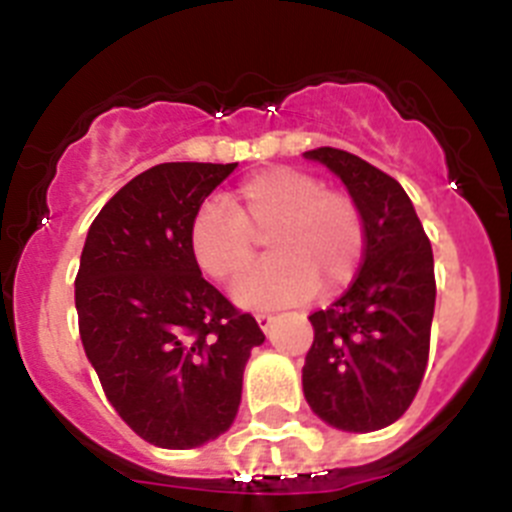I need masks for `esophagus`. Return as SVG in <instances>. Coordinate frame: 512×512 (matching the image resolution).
Segmentation results:
<instances>
[{"label":"esophagus","instance_id":"obj_1","mask_svg":"<svg viewBox=\"0 0 512 512\" xmlns=\"http://www.w3.org/2000/svg\"><path fill=\"white\" fill-rule=\"evenodd\" d=\"M256 323H259L261 330H269L271 323H274V315H271V312H259V315H256Z\"/></svg>","mask_w":512,"mask_h":512}]
</instances>
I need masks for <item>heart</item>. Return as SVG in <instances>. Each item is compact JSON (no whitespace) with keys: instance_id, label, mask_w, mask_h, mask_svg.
Masks as SVG:
<instances>
[{"instance_id":"1","label":"heart","mask_w":512,"mask_h":512,"mask_svg":"<svg viewBox=\"0 0 512 512\" xmlns=\"http://www.w3.org/2000/svg\"><path fill=\"white\" fill-rule=\"evenodd\" d=\"M264 235L269 259L233 287L238 305L261 310L333 292L364 256L361 210L338 189L300 169H266L251 176L225 205L210 200L194 212L189 251L205 274L230 282L246 269Z\"/></svg>"}]
</instances>
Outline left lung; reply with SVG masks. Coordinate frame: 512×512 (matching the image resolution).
<instances>
[{"mask_svg": "<svg viewBox=\"0 0 512 512\" xmlns=\"http://www.w3.org/2000/svg\"><path fill=\"white\" fill-rule=\"evenodd\" d=\"M333 171L364 220V264L328 310L310 315L305 400L338 431L387 428L410 408L431 343L433 251L400 182L338 148L302 153Z\"/></svg>", "mask_w": 512, "mask_h": 512, "instance_id": "1", "label": "left lung"}]
</instances>
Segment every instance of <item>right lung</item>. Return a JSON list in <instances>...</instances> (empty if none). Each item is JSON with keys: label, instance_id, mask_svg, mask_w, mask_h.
I'll list each match as a JSON object with an SVG mask.
<instances>
[{"label": "right lung", "instance_id": "add662e5", "mask_svg": "<svg viewBox=\"0 0 512 512\" xmlns=\"http://www.w3.org/2000/svg\"><path fill=\"white\" fill-rule=\"evenodd\" d=\"M238 164H158L94 217L76 274L79 333L112 408L158 449H194L233 425L243 369L264 343L205 277L189 225Z\"/></svg>", "mask_w": 512, "mask_h": 512}]
</instances>
